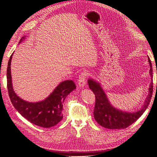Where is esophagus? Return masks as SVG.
I'll return each instance as SVG.
<instances>
[{
	"instance_id": "1",
	"label": "esophagus",
	"mask_w": 157,
	"mask_h": 157,
	"mask_svg": "<svg viewBox=\"0 0 157 157\" xmlns=\"http://www.w3.org/2000/svg\"><path fill=\"white\" fill-rule=\"evenodd\" d=\"M88 76H89V73L87 71H84L79 75L78 82V85L80 86L83 87L84 85L86 84V78H88Z\"/></svg>"
}]
</instances>
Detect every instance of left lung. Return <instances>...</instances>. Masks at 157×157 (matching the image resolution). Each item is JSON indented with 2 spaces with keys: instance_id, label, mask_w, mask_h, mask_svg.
<instances>
[{
  "instance_id": "8db88e82",
  "label": "left lung",
  "mask_w": 157,
  "mask_h": 157,
  "mask_svg": "<svg viewBox=\"0 0 157 157\" xmlns=\"http://www.w3.org/2000/svg\"><path fill=\"white\" fill-rule=\"evenodd\" d=\"M150 65L149 73L151 76V82L149 88V96L146 98L144 107L141 110L136 113L122 112L113 107L107 98L106 95L98 82L94 80H88L89 88L95 94L96 102L94 110V117L95 120L101 126L109 129H122L126 128L136 122L143 115V113L148 107L153 94V68L150 58L148 57ZM157 86V84H156Z\"/></svg>"
}]
</instances>
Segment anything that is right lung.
I'll list each match as a JSON object with an SVG mask.
<instances>
[{
    "instance_id": "1",
    "label": "right lung",
    "mask_w": 157,
    "mask_h": 157,
    "mask_svg": "<svg viewBox=\"0 0 157 157\" xmlns=\"http://www.w3.org/2000/svg\"><path fill=\"white\" fill-rule=\"evenodd\" d=\"M21 40L22 39L20 42ZM12 54L8 61L6 75L8 92L13 106L27 121L36 126L46 128L56 126L62 120L63 103L67 95L76 88L75 84L73 80H65L44 101L29 103L23 100L12 88L10 71Z\"/></svg>"
}]
</instances>
